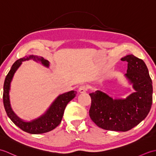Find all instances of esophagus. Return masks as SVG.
I'll list each match as a JSON object with an SVG mask.
<instances>
[{
	"label": "esophagus",
	"mask_w": 156,
	"mask_h": 156,
	"mask_svg": "<svg viewBox=\"0 0 156 156\" xmlns=\"http://www.w3.org/2000/svg\"><path fill=\"white\" fill-rule=\"evenodd\" d=\"M87 87H84V86H82V87L79 88V90H78L79 92L82 94L85 93V92H87Z\"/></svg>",
	"instance_id": "34e87169"
}]
</instances>
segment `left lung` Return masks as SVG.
<instances>
[{
	"label": "left lung",
	"instance_id": "8db88e82",
	"mask_svg": "<svg viewBox=\"0 0 156 156\" xmlns=\"http://www.w3.org/2000/svg\"><path fill=\"white\" fill-rule=\"evenodd\" d=\"M128 62L125 80L134 92L126 98H115L96 90L89 94L92 103L90 119L98 127L106 130L127 131L147 117L152 104L153 87L145 62L133 55L121 58Z\"/></svg>",
	"mask_w": 156,
	"mask_h": 156
}]
</instances>
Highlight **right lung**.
<instances>
[{
  "label": "right lung",
  "mask_w": 156,
  "mask_h": 156,
  "mask_svg": "<svg viewBox=\"0 0 156 156\" xmlns=\"http://www.w3.org/2000/svg\"><path fill=\"white\" fill-rule=\"evenodd\" d=\"M30 59L39 63L42 66L49 68L50 63L41 56L30 55L23 58H20L12 64L8 74L6 75L4 87H3V103L5 111L9 119L23 131L31 134H41L54 129L60 123L64 115V112L68 102L74 98L77 92L71 90L58 95L51 102L44 113L39 117L31 119L30 121H25L19 117L13 111L10 101L9 92L11 90V84L15 72L21 66L23 62Z\"/></svg>",
  "instance_id": "right-lung-1"
}]
</instances>
